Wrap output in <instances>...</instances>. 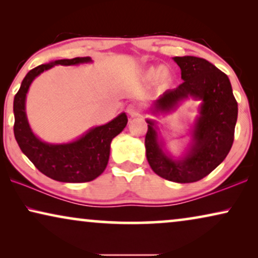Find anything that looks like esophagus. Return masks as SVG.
<instances>
[{"instance_id": "obj_1", "label": "esophagus", "mask_w": 258, "mask_h": 258, "mask_svg": "<svg viewBox=\"0 0 258 258\" xmlns=\"http://www.w3.org/2000/svg\"><path fill=\"white\" fill-rule=\"evenodd\" d=\"M126 112H128L130 117H135V116L139 115V105L136 103H130L126 107Z\"/></svg>"}]
</instances>
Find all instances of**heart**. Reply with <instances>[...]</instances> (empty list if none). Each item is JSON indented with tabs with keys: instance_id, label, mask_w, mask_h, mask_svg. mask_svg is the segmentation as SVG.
Here are the masks:
<instances>
[{
	"instance_id": "1",
	"label": "heart",
	"mask_w": 258,
	"mask_h": 258,
	"mask_svg": "<svg viewBox=\"0 0 258 258\" xmlns=\"http://www.w3.org/2000/svg\"><path fill=\"white\" fill-rule=\"evenodd\" d=\"M144 79L149 82L158 80V82L163 88L169 87L171 83L170 72L167 68H162V67H151V68L147 69L144 73Z\"/></svg>"
}]
</instances>
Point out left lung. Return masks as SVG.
I'll list each match as a JSON object with an SVG mask.
<instances>
[{"label": "left lung", "instance_id": "1", "mask_svg": "<svg viewBox=\"0 0 258 258\" xmlns=\"http://www.w3.org/2000/svg\"><path fill=\"white\" fill-rule=\"evenodd\" d=\"M172 59L181 68L184 82L158 96L147 114H171L183 102L192 98L200 101L199 115L190 124L189 143L178 156L168 150L156 119L147 118L146 155L160 177L176 183H192L209 175L227 157L234 142L238 108L229 77L213 63L196 56H176Z\"/></svg>", "mask_w": 258, "mask_h": 258}]
</instances>
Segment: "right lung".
Wrapping results in <instances>:
<instances>
[{"mask_svg": "<svg viewBox=\"0 0 258 258\" xmlns=\"http://www.w3.org/2000/svg\"><path fill=\"white\" fill-rule=\"evenodd\" d=\"M93 63L86 57L56 59L30 70L21 83L14 98V135L22 153L35 167L51 179L66 183L90 182L107 168L110 143L128 123L125 112H121L105 124L93 126L83 135L66 143H49L35 135L26 111L27 94L31 83L43 72L55 66H80Z\"/></svg>", "mask_w": 258, "mask_h": 258, "instance_id": "add662e5", "label": "right lung"}]
</instances>
